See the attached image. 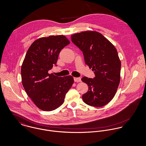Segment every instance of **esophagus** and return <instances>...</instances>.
Listing matches in <instances>:
<instances>
[{
  "label": "esophagus",
  "instance_id": "esophagus-1",
  "mask_svg": "<svg viewBox=\"0 0 146 146\" xmlns=\"http://www.w3.org/2000/svg\"><path fill=\"white\" fill-rule=\"evenodd\" d=\"M74 81L75 82H79L81 81V78H80V77H74Z\"/></svg>",
  "mask_w": 146,
  "mask_h": 146
}]
</instances>
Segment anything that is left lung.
I'll return each instance as SVG.
<instances>
[{
	"label": "left lung",
	"instance_id": "1",
	"mask_svg": "<svg viewBox=\"0 0 146 146\" xmlns=\"http://www.w3.org/2000/svg\"><path fill=\"white\" fill-rule=\"evenodd\" d=\"M71 39L83 52L86 64L95 75L93 78L81 79L88 86V92L82 95L83 101L90 106L103 107L113 98L120 81L121 61L116 49L96 31L77 33Z\"/></svg>",
	"mask_w": 146,
	"mask_h": 146
}]
</instances>
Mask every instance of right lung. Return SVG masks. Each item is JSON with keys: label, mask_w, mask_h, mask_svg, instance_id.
<instances>
[{"label": "right lung", "mask_w": 146, "mask_h": 146, "mask_svg": "<svg viewBox=\"0 0 146 146\" xmlns=\"http://www.w3.org/2000/svg\"><path fill=\"white\" fill-rule=\"evenodd\" d=\"M70 43L64 35L43 37L30 46L21 69L22 83L27 94L39 109L51 111L61 106L74 80L49 74L56 65L61 50Z\"/></svg>", "instance_id": "1"}]
</instances>
